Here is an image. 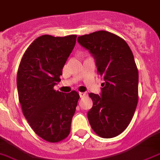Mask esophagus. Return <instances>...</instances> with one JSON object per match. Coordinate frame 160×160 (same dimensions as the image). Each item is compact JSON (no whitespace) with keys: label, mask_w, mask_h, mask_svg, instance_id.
Listing matches in <instances>:
<instances>
[{"label":"esophagus","mask_w":160,"mask_h":160,"mask_svg":"<svg viewBox=\"0 0 160 160\" xmlns=\"http://www.w3.org/2000/svg\"><path fill=\"white\" fill-rule=\"evenodd\" d=\"M79 96H80V98H83V97L86 96V93H82V92H80L79 93Z\"/></svg>","instance_id":"obj_1"}]
</instances>
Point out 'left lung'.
<instances>
[{
    "label": "left lung",
    "mask_w": 160,
    "mask_h": 160,
    "mask_svg": "<svg viewBox=\"0 0 160 160\" xmlns=\"http://www.w3.org/2000/svg\"><path fill=\"white\" fill-rule=\"evenodd\" d=\"M78 42L94 58L104 79L101 94H89L93 101L89 122L102 138L117 137L128 126L138 102L139 74L132 52L124 39L106 31L78 36Z\"/></svg>",
    "instance_id": "obj_1"
}]
</instances>
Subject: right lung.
I'll return each instance as SVG.
<instances>
[{"label":"right lung","mask_w":160,"mask_h":160,"mask_svg":"<svg viewBox=\"0 0 160 160\" xmlns=\"http://www.w3.org/2000/svg\"><path fill=\"white\" fill-rule=\"evenodd\" d=\"M77 36L43 35L26 50L17 72L19 101L23 116L35 132L56 143L68 137L79 94L55 91L62 68L72 52Z\"/></svg>","instance_id":"obj_1"}]
</instances>
